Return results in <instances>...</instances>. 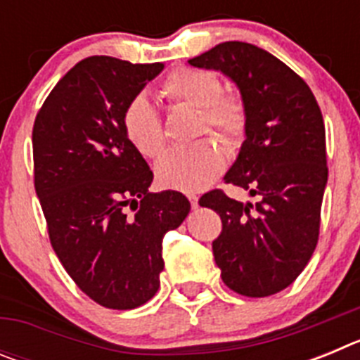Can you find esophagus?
<instances>
[{"mask_svg": "<svg viewBox=\"0 0 360 360\" xmlns=\"http://www.w3.org/2000/svg\"><path fill=\"white\" fill-rule=\"evenodd\" d=\"M189 202H191V205H193V209L198 207V196L196 195H189Z\"/></svg>", "mask_w": 360, "mask_h": 360, "instance_id": "1", "label": "esophagus"}]
</instances>
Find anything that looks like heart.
Wrapping results in <instances>:
<instances>
[{"mask_svg": "<svg viewBox=\"0 0 360 360\" xmlns=\"http://www.w3.org/2000/svg\"><path fill=\"white\" fill-rule=\"evenodd\" d=\"M162 94L171 103L200 111L198 133H219L229 146H238L245 135L243 101L236 94H221V82L212 72L178 68L167 75ZM122 129L129 144L146 158H157L165 136L157 108L146 95H135L122 111ZM225 167V153L216 139H202L184 149H171L155 167L158 186L196 193L207 187Z\"/></svg>", "mask_w": 360, "mask_h": 360, "instance_id": "obj_1", "label": "heart"}]
</instances>
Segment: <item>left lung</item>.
<instances>
[{
	"label": "left lung",
	"instance_id": "left-lung-1",
	"mask_svg": "<svg viewBox=\"0 0 360 360\" xmlns=\"http://www.w3.org/2000/svg\"><path fill=\"white\" fill-rule=\"evenodd\" d=\"M189 65L221 72L243 101L245 141L224 180L257 202L241 203L214 189L200 205L224 224L212 254L225 285L247 297H266L294 283L319 238L328 182L319 104L294 70L254 44L219 43Z\"/></svg>",
	"mask_w": 360,
	"mask_h": 360
}]
</instances>
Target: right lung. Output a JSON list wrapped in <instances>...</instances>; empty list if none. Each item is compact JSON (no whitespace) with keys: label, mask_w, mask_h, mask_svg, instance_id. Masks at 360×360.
Masks as SVG:
<instances>
[{"label":"right lung","mask_w":360,"mask_h":360,"mask_svg":"<svg viewBox=\"0 0 360 360\" xmlns=\"http://www.w3.org/2000/svg\"><path fill=\"white\" fill-rule=\"evenodd\" d=\"M162 70L88 57L50 91L32 131L34 182L53 250L75 285L113 310L157 294L164 234L191 211L178 191L149 193L153 171L122 129L126 104Z\"/></svg>","instance_id":"1"}]
</instances>
